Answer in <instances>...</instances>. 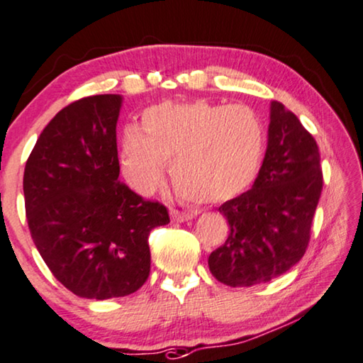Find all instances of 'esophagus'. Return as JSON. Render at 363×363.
Here are the masks:
<instances>
[{
    "mask_svg": "<svg viewBox=\"0 0 363 363\" xmlns=\"http://www.w3.org/2000/svg\"><path fill=\"white\" fill-rule=\"evenodd\" d=\"M197 216V212H184L177 211V208H171V218L174 222H187Z\"/></svg>",
    "mask_w": 363,
    "mask_h": 363,
    "instance_id": "esophagus-1",
    "label": "esophagus"
}]
</instances>
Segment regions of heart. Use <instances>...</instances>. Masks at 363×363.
Masks as SVG:
<instances>
[{
    "label": "heart",
    "instance_id": "1",
    "mask_svg": "<svg viewBox=\"0 0 363 363\" xmlns=\"http://www.w3.org/2000/svg\"><path fill=\"white\" fill-rule=\"evenodd\" d=\"M263 152V121L248 105L162 101L145 110L141 128H125L120 162L140 194L155 191L169 161L181 194L196 202H223L255 181Z\"/></svg>",
    "mask_w": 363,
    "mask_h": 363
}]
</instances>
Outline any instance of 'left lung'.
Masks as SVG:
<instances>
[{
	"instance_id": "left-lung-1",
	"label": "left lung",
	"mask_w": 363,
	"mask_h": 363,
	"mask_svg": "<svg viewBox=\"0 0 363 363\" xmlns=\"http://www.w3.org/2000/svg\"><path fill=\"white\" fill-rule=\"evenodd\" d=\"M323 192L319 146L293 111L272 101L268 146L250 191L218 207L230 225L208 268L227 286L281 277L303 258Z\"/></svg>"
}]
</instances>
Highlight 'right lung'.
<instances>
[{
  "instance_id": "right-lung-1",
  "label": "right lung",
  "mask_w": 363,
  "mask_h": 363,
  "mask_svg": "<svg viewBox=\"0 0 363 363\" xmlns=\"http://www.w3.org/2000/svg\"><path fill=\"white\" fill-rule=\"evenodd\" d=\"M121 95L85 96L59 111L24 167L33 242L50 273L86 299L128 296L150 277L147 237L167 208L118 181Z\"/></svg>"
}]
</instances>
